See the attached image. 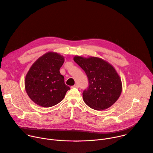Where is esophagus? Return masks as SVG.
<instances>
[{
    "mask_svg": "<svg viewBox=\"0 0 153 153\" xmlns=\"http://www.w3.org/2000/svg\"><path fill=\"white\" fill-rule=\"evenodd\" d=\"M72 88H79V85L77 84H75L74 86H72Z\"/></svg>",
    "mask_w": 153,
    "mask_h": 153,
    "instance_id": "34e87169",
    "label": "esophagus"
}]
</instances>
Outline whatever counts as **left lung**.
I'll return each instance as SVG.
<instances>
[{"instance_id":"left-lung-1","label":"left lung","mask_w":153,"mask_h":153,"mask_svg":"<svg viewBox=\"0 0 153 153\" xmlns=\"http://www.w3.org/2000/svg\"><path fill=\"white\" fill-rule=\"evenodd\" d=\"M74 61L86 73L89 86L83 92L86 104L102 110L109 108L120 97L122 84L114 67L100 58L75 56Z\"/></svg>"}]
</instances>
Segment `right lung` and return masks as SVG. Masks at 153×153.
Listing matches in <instances>:
<instances>
[{
  "instance_id": "1",
  "label": "right lung",
  "mask_w": 153,
  "mask_h": 153,
  "mask_svg": "<svg viewBox=\"0 0 153 153\" xmlns=\"http://www.w3.org/2000/svg\"><path fill=\"white\" fill-rule=\"evenodd\" d=\"M64 58L48 53L37 60L26 75L25 88L30 99L40 106L50 107L59 103L70 88L65 84L59 70Z\"/></svg>"
}]
</instances>
